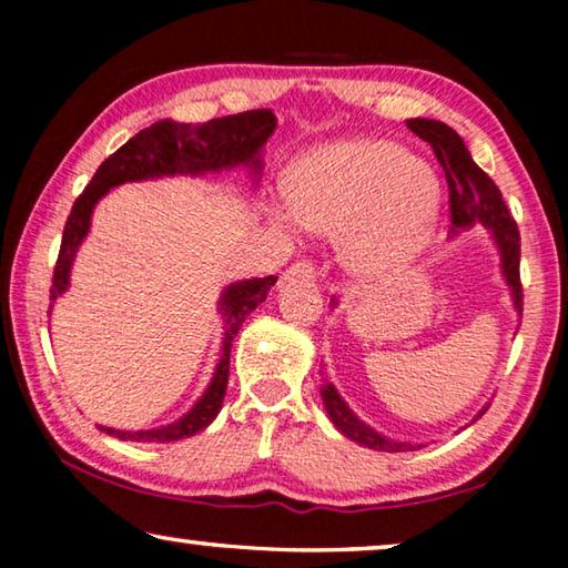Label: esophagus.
<instances>
[{
	"label": "esophagus",
	"mask_w": 568,
	"mask_h": 568,
	"mask_svg": "<svg viewBox=\"0 0 568 568\" xmlns=\"http://www.w3.org/2000/svg\"><path fill=\"white\" fill-rule=\"evenodd\" d=\"M287 277H315V265L311 261H295L283 273V281H287Z\"/></svg>",
	"instance_id": "1"
}]
</instances>
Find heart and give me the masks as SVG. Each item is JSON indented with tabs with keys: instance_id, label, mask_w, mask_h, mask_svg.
Here are the masks:
<instances>
[{
	"instance_id": "1",
	"label": "heart",
	"mask_w": 568,
	"mask_h": 568,
	"mask_svg": "<svg viewBox=\"0 0 568 568\" xmlns=\"http://www.w3.org/2000/svg\"><path fill=\"white\" fill-rule=\"evenodd\" d=\"M287 205L297 223L343 235L351 271L383 277L400 271L434 235L440 182L398 142L341 140L321 145L287 172Z\"/></svg>"
}]
</instances>
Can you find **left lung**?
I'll return each mask as SVG.
<instances>
[{
	"instance_id": "8db88e82",
	"label": "left lung",
	"mask_w": 568,
	"mask_h": 568,
	"mask_svg": "<svg viewBox=\"0 0 568 568\" xmlns=\"http://www.w3.org/2000/svg\"><path fill=\"white\" fill-rule=\"evenodd\" d=\"M408 130L416 132L420 140H426L436 152V160L446 172L448 182V207H450V223H454V233L458 227H470L480 223L484 227L491 230V237L496 240L498 253H501V267L508 287H511L514 305L516 311H524V287H521V275H518V263H521V235H518L516 220L508 213V207L501 197V190L496 187V182L480 170L474 160H470V152L466 150L464 140L456 130H450L448 124L438 120H406ZM321 396L325 403V410L333 420V426L341 430L345 438L355 440L365 448L373 450H388V454H398V450H416L410 444H398V440H390L381 436L378 430L355 416V413L345 406L341 393L333 388V383L325 381L321 386ZM486 410V408H484ZM480 410V413H484ZM478 413V416H480Z\"/></svg>"
}]
</instances>
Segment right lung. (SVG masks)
Listing matches in <instances>:
<instances>
[{"label":"right lung","mask_w":568,"mask_h":568,"mask_svg":"<svg viewBox=\"0 0 568 568\" xmlns=\"http://www.w3.org/2000/svg\"><path fill=\"white\" fill-rule=\"evenodd\" d=\"M277 128V120L271 110H250L240 114H227V118H215L203 124H185L160 120L150 128L140 130L124 145L112 152L102 162L84 187L80 197L74 200L72 213L64 223L60 257H57L50 301H57L67 287H70V271L74 263L77 250L82 240L90 233L92 210L102 195H108L112 187L122 182H138L168 175H205V172L230 170L235 165H250L257 175L261 172V150ZM277 277H253V281H240L227 285L220 297V315H223V353L215 368V376L210 381L207 390L192 406L185 416L178 418L168 426L150 428V430H114L104 428L108 436L120 440H140V444H170V440L190 438L207 428L210 423L223 408L227 376H230V348L233 338L245 323L250 313L261 305L267 291L275 285ZM52 311V307H50Z\"/></svg>","instance_id":"right-lung-1"}]
</instances>
